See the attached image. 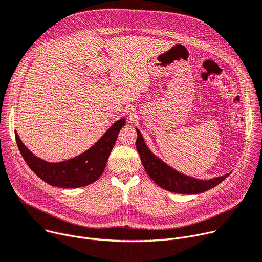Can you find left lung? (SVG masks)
Returning a JSON list of instances; mask_svg holds the SVG:
<instances>
[{"mask_svg": "<svg viewBox=\"0 0 262 262\" xmlns=\"http://www.w3.org/2000/svg\"><path fill=\"white\" fill-rule=\"evenodd\" d=\"M136 147L140 155L141 162L150 179L163 189L168 190L170 192L180 194H195L202 193L207 190L215 187L222 183L230 173L223 177H217L208 181L196 180L184 176L168 165H166L163 161L158 159L146 146L145 142L142 138L141 133L137 129V141Z\"/></svg>", "mask_w": 262, "mask_h": 262, "instance_id": "left-lung-1", "label": "left lung"}]
</instances>
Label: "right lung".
<instances>
[{
  "instance_id": "1",
  "label": "right lung",
  "mask_w": 262,
  "mask_h": 262,
  "mask_svg": "<svg viewBox=\"0 0 262 262\" xmlns=\"http://www.w3.org/2000/svg\"><path fill=\"white\" fill-rule=\"evenodd\" d=\"M124 125L125 119H120L85 152L59 163H49L35 157L23 144L16 133L15 140L21 157L38 178L52 186L78 188L94 183L102 174L118 134Z\"/></svg>"
}]
</instances>
